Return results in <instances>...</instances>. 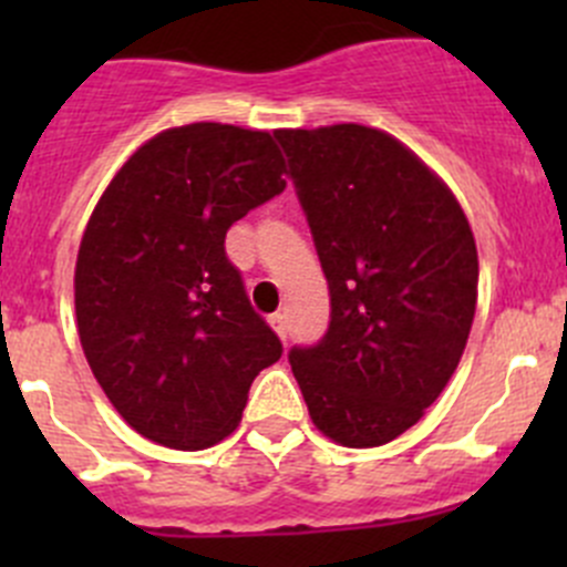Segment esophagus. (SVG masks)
Listing matches in <instances>:
<instances>
[{
    "label": "esophagus",
    "instance_id": "obj_1",
    "mask_svg": "<svg viewBox=\"0 0 567 567\" xmlns=\"http://www.w3.org/2000/svg\"><path fill=\"white\" fill-rule=\"evenodd\" d=\"M268 326H271L274 331H277L279 337H288V320H285L282 312H274V316H268Z\"/></svg>",
    "mask_w": 567,
    "mask_h": 567
}]
</instances>
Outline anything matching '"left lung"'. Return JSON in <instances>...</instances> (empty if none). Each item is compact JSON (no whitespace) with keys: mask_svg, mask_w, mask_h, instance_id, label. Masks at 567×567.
<instances>
[{"mask_svg":"<svg viewBox=\"0 0 567 567\" xmlns=\"http://www.w3.org/2000/svg\"><path fill=\"white\" fill-rule=\"evenodd\" d=\"M331 296L323 340L288 359L312 422L381 447L453 379L477 305V247L458 199L403 142L357 123L274 131Z\"/></svg>","mask_w":567,"mask_h":567,"instance_id":"8db88e82","label":"left lung"}]
</instances>
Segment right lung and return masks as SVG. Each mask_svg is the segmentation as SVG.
Segmentation results:
<instances>
[{"instance_id":"obj_1","label":"right lung","mask_w":567,"mask_h":567,"mask_svg":"<svg viewBox=\"0 0 567 567\" xmlns=\"http://www.w3.org/2000/svg\"><path fill=\"white\" fill-rule=\"evenodd\" d=\"M268 131L192 123L140 147L76 257V323L109 403L151 442L205 450L241 422L282 342L251 310L225 236L285 188Z\"/></svg>"}]
</instances>
